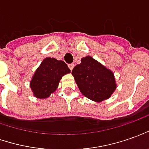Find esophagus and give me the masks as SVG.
Returning a JSON list of instances; mask_svg holds the SVG:
<instances>
[{"label":"esophagus","instance_id":"34e87169","mask_svg":"<svg viewBox=\"0 0 149 149\" xmlns=\"http://www.w3.org/2000/svg\"><path fill=\"white\" fill-rule=\"evenodd\" d=\"M68 66H69V68H70V70H72L73 68H74V64H69Z\"/></svg>","mask_w":149,"mask_h":149}]
</instances>
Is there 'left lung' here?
<instances>
[{"instance_id": "obj_1", "label": "left lung", "mask_w": 149, "mask_h": 149, "mask_svg": "<svg viewBox=\"0 0 149 149\" xmlns=\"http://www.w3.org/2000/svg\"><path fill=\"white\" fill-rule=\"evenodd\" d=\"M72 74L82 94L96 102L109 98L117 87L113 72L89 56L81 59Z\"/></svg>"}]
</instances>
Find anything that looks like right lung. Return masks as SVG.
Returning <instances> with one entry per match:
<instances>
[{
	"mask_svg": "<svg viewBox=\"0 0 149 149\" xmlns=\"http://www.w3.org/2000/svg\"><path fill=\"white\" fill-rule=\"evenodd\" d=\"M70 72L63 61L46 57L34 74L31 88L34 96L40 99L49 97L58 87L61 77Z\"/></svg>",
	"mask_w": 149,
	"mask_h": 149,
	"instance_id": "1",
	"label": "right lung"
}]
</instances>
